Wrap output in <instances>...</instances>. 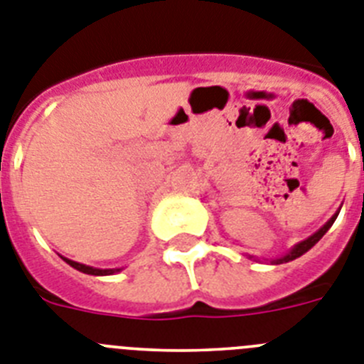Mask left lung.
Listing matches in <instances>:
<instances>
[{
	"instance_id": "obj_1",
	"label": "left lung",
	"mask_w": 364,
	"mask_h": 364,
	"mask_svg": "<svg viewBox=\"0 0 364 364\" xmlns=\"http://www.w3.org/2000/svg\"><path fill=\"white\" fill-rule=\"evenodd\" d=\"M335 218H337V214H335V216H333V218H331V220H330V221H328L326 225L322 227V229H318V230H317V232H315V235H314V236H309V238H308V240H304V242H300V243H299V245H295V247H293V249H291V251L287 252L286 257H282V258H278V260H274V264H284V262L295 260V258H299V257H300V255H304V252H306V251H309V249L314 247L315 243H317V242H318V240H321V238H322V236L326 235V230H328V229H330V227H331V225H333V221H335Z\"/></svg>"
}]
</instances>
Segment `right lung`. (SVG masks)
Instances as JSON below:
<instances>
[{
	"mask_svg": "<svg viewBox=\"0 0 364 364\" xmlns=\"http://www.w3.org/2000/svg\"><path fill=\"white\" fill-rule=\"evenodd\" d=\"M65 262H68L71 267H75V269L82 271V273L86 274H113L115 271L119 269H95V267H90V265H84V264H78V262H73V260H68V258H64Z\"/></svg>",
	"mask_w": 364,
	"mask_h": 364,
	"instance_id": "1",
	"label": "right lung"
}]
</instances>
